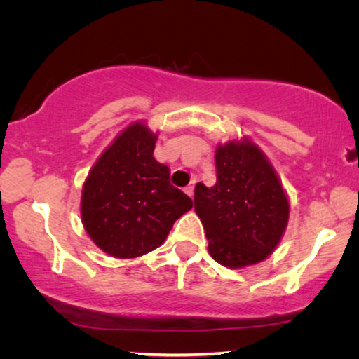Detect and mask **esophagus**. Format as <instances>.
Returning <instances> with one entry per match:
<instances>
[{
    "label": "esophagus",
    "mask_w": 359,
    "mask_h": 359,
    "mask_svg": "<svg viewBox=\"0 0 359 359\" xmlns=\"http://www.w3.org/2000/svg\"><path fill=\"white\" fill-rule=\"evenodd\" d=\"M184 193L188 194L189 198H193V194H194V183H193V184H188V186H186V188H184Z\"/></svg>",
    "instance_id": "esophagus-1"
}]
</instances>
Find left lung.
Here are the masks:
<instances>
[{
    "mask_svg": "<svg viewBox=\"0 0 359 359\" xmlns=\"http://www.w3.org/2000/svg\"><path fill=\"white\" fill-rule=\"evenodd\" d=\"M217 181L198 183L194 210L204 225L209 253L229 268L266 259L289 219V201L266 156L253 142H229L215 150Z\"/></svg>",
    "mask_w": 359,
    "mask_h": 359,
    "instance_id": "left-lung-1",
    "label": "left lung"
}]
</instances>
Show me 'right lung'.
I'll return each instance as SVG.
<instances>
[{
  "instance_id": "obj_1",
  "label": "right lung",
  "mask_w": 359,
  "mask_h": 359,
  "mask_svg": "<svg viewBox=\"0 0 359 359\" xmlns=\"http://www.w3.org/2000/svg\"><path fill=\"white\" fill-rule=\"evenodd\" d=\"M156 135L144 122L126 127L102 151L83 184L81 220L93 242L116 258L158 248L193 201L170 183L154 158Z\"/></svg>"
}]
</instances>
